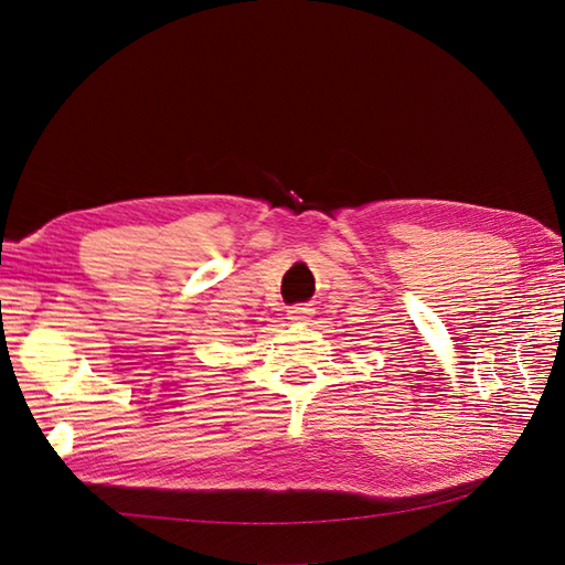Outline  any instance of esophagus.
<instances>
[{"label":"esophagus","instance_id":"34e87169","mask_svg":"<svg viewBox=\"0 0 565 565\" xmlns=\"http://www.w3.org/2000/svg\"><path fill=\"white\" fill-rule=\"evenodd\" d=\"M311 313H313V309H309V306H292V309L287 311V320L303 322V320H309Z\"/></svg>","mask_w":565,"mask_h":565}]
</instances>
